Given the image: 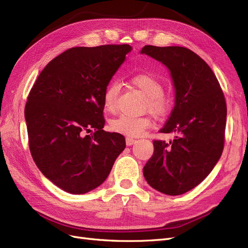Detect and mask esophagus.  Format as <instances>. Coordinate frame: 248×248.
Instances as JSON below:
<instances>
[{"mask_svg": "<svg viewBox=\"0 0 248 248\" xmlns=\"http://www.w3.org/2000/svg\"><path fill=\"white\" fill-rule=\"evenodd\" d=\"M136 140H133V139H130V138H127L126 139V145L127 146H132L133 144H136Z\"/></svg>", "mask_w": 248, "mask_h": 248, "instance_id": "obj_1", "label": "esophagus"}]
</instances>
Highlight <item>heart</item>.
Returning a JSON list of instances; mask_svg holds the SVG:
<instances>
[{"label":"heart","mask_w":248,"mask_h":248,"mask_svg":"<svg viewBox=\"0 0 248 248\" xmlns=\"http://www.w3.org/2000/svg\"><path fill=\"white\" fill-rule=\"evenodd\" d=\"M131 82L147 97L146 107L155 116H163L170 108V101L163 95L162 82L153 76L146 73L137 74L131 78ZM120 93V85L112 81L103 94V107L109 112L117 110V101ZM152 122L148 117H134L122 115L110 122V128L115 132L124 134L129 138L142 136L151 126Z\"/></svg>","instance_id":"heart-1"}]
</instances>
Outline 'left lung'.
Segmentation results:
<instances>
[{
  "label": "left lung",
  "mask_w": 248,
  "mask_h": 248,
  "mask_svg": "<svg viewBox=\"0 0 248 248\" xmlns=\"http://www.w3.org/2000/svg\"><path fill=\"white\" fill-rule=\"evenodd\" d=\"M145 54L170 71L175 107L162 133H176L167 144L154 140L144 167L148 184L168 196H180L204 180L219 160L224 144L227 104L215 74L192 50L182 46H146Z\"/></svg>",
  "instance_id": "8db88e82"
}]
</instances>
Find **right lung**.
Instances as JSON below:
<instances>
[{"label":"right lung","instance_id":"obj_1","mask_svg":"<svg viewBox=\"0 0 248 248\" xmlns=\"http://www.w3.org/2000/svg\"><path fill=\"white\" fill-rule=\"evenodd\" d=\"M130 50L128 44L72 47L51 60L29 94L30 151L42 174L66 192L101 185L126 147L122 134L103 130V94Z\"/></svg>","mask_w":248,"mask_h":248}]
</instances>
